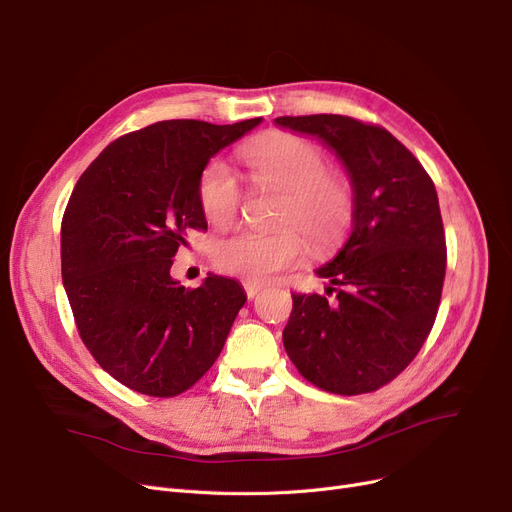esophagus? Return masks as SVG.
Segmentation results:
<instances>
[{
    "mask_svg": "<svg viewBox=\"0 0 512 512\" xmlns=\"http://www.w3.org/2000/svg\"><path fill=\"white\" fill-rule=\"evenodd\" d=\"M243 289H246V296L248 298H254L258 291H262V285L260 283H250V281H243Z\"/></svg>",
    "mask_w": 512,
    "mask_h": 512,
    "instance_id": "34e87169",
    "label": "esophagus"
}]
</instances>
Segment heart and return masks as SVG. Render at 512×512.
<instances>
[{"instance_id": "obj_1", "label": "heart", "mask_w": 512, "mask_h": 512, "mask_svg": "<svg viewBox=\"0 0 512 512\" xmlns=\"http://www.w3.org/2000/svg\"><path fill=\"white\" fill-rule=\"evenodd\" d=\"M239 160L256 189L281 193V227L237 231L218 239L212 250L218 271L250 283L273 279L304 258L306 243L299 228L316 250H329L342 241L354 218V185L342 168L327 164L319 143L289 131H269L243 145ZM198 196L214 227H229L243 204L241 185L221 160L202 170Z\"/></svg>"}]
</instances>
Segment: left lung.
<instances>
[{
  "label": "left lung",
  "mask_w": 512,
  "mask_h": 512,
  "mask_svg": "<svg viewBox=\"0 0 512 512\" xmlns=\"http://www.w3.org/2000/svg\"><path fill=\"white\" fill-rule=\"evenodd\" d=\"M275 123L331 145L356 200L350 239L316 271L333 285L327 296L291 294L285 352L325 392H375L415 360L440 308L448 254L435 185L379 125L342 114L279 116Z\"/></svg>",
  "instance_id": "8db88e82"
}]
</instances>
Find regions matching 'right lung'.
I'll return each instance as SVG.
<instances>
[{"mask_svg":"<svg viewBox=\"0 0 512 512\" xmlns=\"http://www.w3.org/2000/svg\"><path fill=\"white\" fill-rule=\"evenodd\" d=\"M262 118L235 125L160 120L112 141L62 216V279L85 348L137 394L175 398L221 354L246 294L208 277L183 287L170 266L185 237L206 231L200 175Z\"/></svg>","mask_w":512,"mask_h":512,"instance_id":"right-lung-1","label":"right lung"}]
</instances>
